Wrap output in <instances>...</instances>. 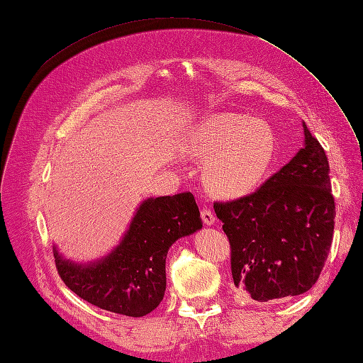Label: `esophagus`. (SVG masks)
<instances>
[{"label":"esophagus","instance_id":"esophagus-1","mask_svg":"<svg viewBox=\"0 0 363 363\" xmlns=\"http://www.w3.org/2000/svg\"><path fill=\"white\" fill-rule=\"evenodd\" d=\"M201 218L206 225H213L215 224V215L211 211V208H203L201 211Z\"/></svg>","mask_w":363,"mask_h":363}]
</instances>
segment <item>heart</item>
Returning <instances> with one entry per match:
<instances>
[{"mask_svg": "<svg viewBox=\"0 0 363 363\" xmlns=\"http://www.w3.org/2000/svg\"><path fill=\"white\" fill-rule=\"evenodd\" d=\"M186 156L207 162L208 188L225 199L256 191L277 156L279 139L265 119L247 113L221 112L191 124L180 136Z\"/></svg>", "mask_w": 363, "mask_h": 363, "instance_id": "obj_1", "label": "heart"}]
</instances>
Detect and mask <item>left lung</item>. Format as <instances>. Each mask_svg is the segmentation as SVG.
Returning a JSON list of instances; mask_svg holds the SVG:
<instances>
[{"instance_id":"8db88e82","label":"left lung","mask_w":363,"mask_h":363,"mask_svg":"<svg viewBox=\"0 0 363 363\" xmlns=\"http://www.w3.org/2000/svg\"><path fill=\"white\" fill-rule=\"evenodd\" d=\"M303 131V148L255 194L213 204L232 245L236 288L260 303L309 291L332 245L330 168L304 123Z\"/></svg>"}]
</instances>
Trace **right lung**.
<instances>
[{
	"mask_svg": "<svg viewBox=\"0 0 363 363\" xmlns=\"http://www.w3.org/2000/svg\"><path fill=\"white\" fill-rule=\"evenodd\" d=\"M201 227L191 192L150 196L140 201L123 238L103 257L77 262L65 257L56 244L52 252L62 280L80 298L108 312L139 318L163 300L171 245Z\"/></svg>",
	"mask_w": 363,
	"mask_h": 363,
	"instance_id": "obj_1",
	"label": "right lung"
}]
</instances>
